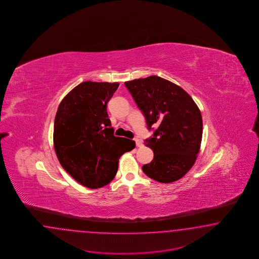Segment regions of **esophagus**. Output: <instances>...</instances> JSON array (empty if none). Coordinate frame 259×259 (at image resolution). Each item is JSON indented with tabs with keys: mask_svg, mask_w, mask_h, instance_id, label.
Here are the masks:
<instances>
[{
	"mask_svg": "<svg viewBox=\"0 0 259 259\" xmlns=\"http://www.w3.org/2000/svg\"><path fill=\"white\" fill-rule=\"evenodd\" d=\"M135 141H136V144H137V146H138V147H141V146L143 145L142 141H141L140 139H135Z\"/></svg>",
	"mask_w": 259,
	"mask_h": 259,
	"instance_id": "1",
	"label": "esophagus"
}]
</instances>
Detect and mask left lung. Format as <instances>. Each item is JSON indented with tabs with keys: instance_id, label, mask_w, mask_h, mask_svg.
<instances>
[{
	"instance_id": "8db88e82",
	"label": "left lung",
	"mask_w": 259,
	"mask_h": 259,
	"mask_svg": "<svg viewBox=\"0 0 259 259\" xmlns=\"http://www.w3.org/2000/svg\"><path fill=\"white\" fill-rule=\"evenodd\" d=\"M151 129L145 141L154 158L142 170L152 180L171 183L183 178L196 162L202 140V117L192 97L181 87L157 76L124 82Z\"/></svg>"
}]
</instances>
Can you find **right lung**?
<instances>
[{
    "label": "right lung",
    "mask_w": 259,
    "mask_h": 259,
    "mask_svg": "<svg viewBox=\"0 0 259 259\" xmlns=\"http://www.w3.org/2000/svg\"><path fill=\"white\" fill-rule=\"evenodd\" d=\"M118 82L84 81L60 103L53 142L63 169L87 188H102L114 180L118 159L136 142L114 136L106 110Z\"/></svg>",
    "instance_id": "1"
}]
</instances>
